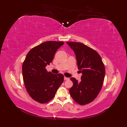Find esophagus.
<instances>
[{"instance_id": "esophagus-1", "label": "esophagus", "mask_w": 127, "mask_h": 127, "mask_svg": "<svg viewBox=\"0 0 127 127\" xmlns=\"http://www.w3.org/2000/svg\"><path fill=\"white\" fill-rule=\"evenodd\" d=\"M64 80H69V78H68V77H64Z\"/></svg>"}]
</instances>
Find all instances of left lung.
Returning <instances> with one entry per match:
<instances>
[{
  "instance_id": "1",
  "label": "left lung",
  "mask_w": 127,
  "mask_h": 127,
  "mask_svg": "<svg viewBox=\"0 0 127 127\" xmlns=\"http://www.w3.org/2000/svg\"><path fill=\"white\" fill-rule=\"evenodd\" d=\"M66 43L74 51L78 68L82 73L80 82L70 78L73 86L70 94L76 102L85 105L93 101L101 90L105 74L104 64L95 50L79 42Z\"/></svg>"
}]
</instances>
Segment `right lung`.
Instances as JSON below:
<instances>
[{"instance_id": "right-lung-1", "label": "right lung", "mask_w": 127, "mask_h": 127, "mask_svg": "<svg viewBox=\"0 0 127 127\" xmlns=\"http://www.w3.org/2000/svg\"><path fill=\"white\" fill-rule=\"evenodd\" d=\"M64 43L62 41L44 42L32 48L26 55L22 66L23 81L30 96L37 102L51 101L64 82L63 74H53L45 69Z\"/></svg>"}]
</instances>
